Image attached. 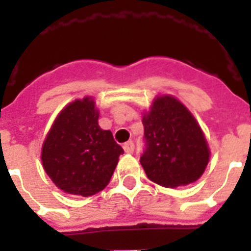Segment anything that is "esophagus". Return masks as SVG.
<instances>
[{
    "label": "esophagus",
    "instance_id": "1",
    "mask_svg": "<svg viewBox=\"0 0 251 251\" xmlns=\"http://www.w3.org/2000/svg\"><path fill=\"white\" fill-rule=\"evenodd\" d=\"M123 148L127 153H132L133 151H134V143H133L132 141L126 142V143H124V146H123Z\"/></svg>",
    "mask_w": 251,
    "mask_h": 251
}]
</instances>
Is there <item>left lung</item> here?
<instances>
[{
    "mask_svg": "<svg viewBox=\"0 0 251 251\" xmlns=\"http://www.w3.org/2000/svg\"><path fill=\"white\" fill-rule=\"evenodd\" d=\"M142 122L145 150L139 161L151 181L177 187L200 178L210 152L202 130L182 103L159 97Z\"/></svg>",
    "mask_w": 251,
    "mask_h": 251,
    "instance_id": "1",
    "label": "left lung"
}]
</instances>
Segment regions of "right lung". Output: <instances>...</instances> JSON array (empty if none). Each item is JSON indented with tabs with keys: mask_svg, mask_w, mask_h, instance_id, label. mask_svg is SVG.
<instances>
[{
	"mask_svg": "<svg viewBox=\"0 0 251 251\" xmlns=\"http://www.w3.org/2000/svg\"><path fill=\"white\" fill-rule=\"evenodd\" d=\"M94 100L84 98L64 108L43 146L46 174L64 192L88 197L101 191L124 151L110 130L98 126Z\"/></svg>",
	"mask_w": 251,
	"mask_h": 251,
	"instance_id": "obj_1",
	"label": "right lung"
}]
</instances>
